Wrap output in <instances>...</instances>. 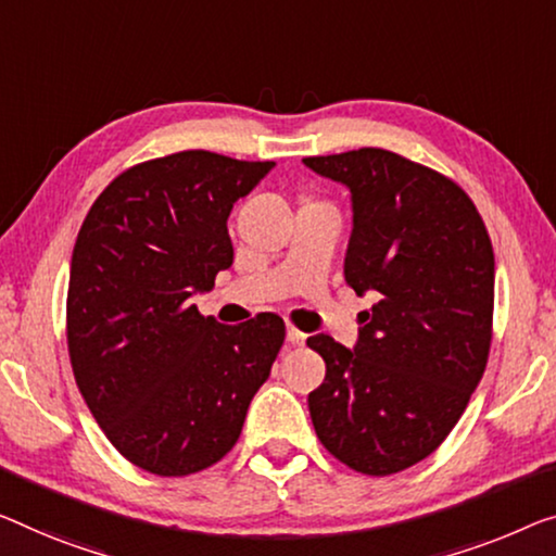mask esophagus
Segmentation results:
<instances>
[{"mask_svg":"<svg viewBox=\"0 0 556 556\" xmlns=\"http://www.w3.org/2000/svg\"><path fill=\"white\" fill-rule=\"evenodd\" d=\"M304 339H306L304 331H300L296 327H287V342H292V344H304Z\"/></svg>","mask_w":556,"mask_h":556,"instance_id":"34e87169","label":"esophagus"}]
</instances>
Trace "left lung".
Returning a JSON list of instances; mask_svg holds the SVG:
<instances>
[{
  "instance_id": "left-lung-1",
  "label": "left lung",
  "mask_w": 556,
  "mask_h": 556,
  "mask_svg": "<svg viewBox=\"0 0 556 556\" xmlns=\"http://www.w3.org/2000/svg\"><path fill=\"white\" fill-rule=\"evenodd\" d=\"M304 164L350 187L344 279L377 300L362 312L354 350L306 339L327 364L306 400L314 432L350 469L396 475L444 442L484 375L492 239L457 181L402 154L362 147Z\"/></svg>"
}]
</instances>
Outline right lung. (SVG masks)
Returning a JSON list of instances; mask_svg holds the SVG:
<instances>
[{
    "label": "right lung",
    "mask_w": 556,
    "mask_h": 556,
    "mask_svg": "<svg viewBox=\"0 0 556 556\" xmlns=\"http://www.w3.org/2000/svg\"><path fill=\"white\" fill-rule=\"evenodd\" d=\"M275 162L187 149L124 169L72 252L66 346L89 412L124 459L156 477L217 464L285 344L271 312L227 327L189 302L231 267V206Z\"/></svg>",
    "instance_id": "1"
}]
</instances>
